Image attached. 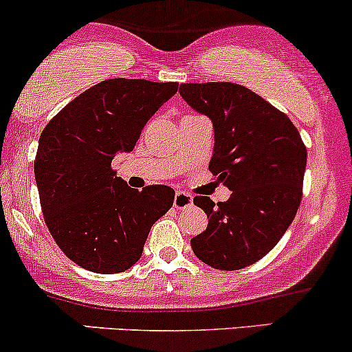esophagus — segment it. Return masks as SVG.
<instances>
[{
	"label": "esophagus",
	"mask_w": 352,
	"mask_h": 352,
	"mask_svg": "<svg viewBox=\"0 0 352 352\" xmlns=\"http://www.w3.org/2000/svg\"><path fill=\"white\" fill-rule=\"evenodd\" d=\"M192 204V196L188 195V192L177 191L175 195V201H173V206L177 209H184Z\"/></svg>",
	"instance_id": "1"
}]
</instances>
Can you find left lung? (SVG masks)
I'll return each instance as SVG.
<instances>
[{
	"label": "left lung",
	"mask_w": 352,
	"mask_h": 352,
	"mask_svg": "<svg viewBox=\"0 0 352 352\" xmlns=\"http://www.w3.org/2000/svg\"><path fill=\"white\" fill-rule=\"evenodd\" d=\"M179 94L211 120L209 169L231 189L224 203L196 196L208 228L191 239L195 254L221 271L264 258L293 223L302 196L306 146L286 114L234 82H189Z\"/></svg>",
	"instance_id": "1"
}]
</instances>
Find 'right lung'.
Here are the masks:
<instances>
[{"label":"right lung","instance_id":"add662e5","mask_svg":"<svg viewBox=\"0 0 352 352\" xmlns=\"http://www.w3.org/2000/svg\"><path fill=\"white\" fill-rule=\"evenodd\" d=\"M177 82L113 78L74 98L39 136L34 179L51 236L66 256L100 274L138 263L151 226L169 211L175 189L129 188L113 169Z\"/></svg>","mask_w":352,"mask_h":352}]
</instances>
